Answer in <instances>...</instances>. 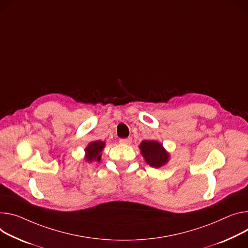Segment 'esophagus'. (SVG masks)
<instances>
[{
    "mask_svg": "<svg viewBox=\"0 0 248 248\" xmlns=\"http://www.w3.org/2000/svg\"><path fill=\"white\" fill-rule=\"evenodd\" d=\"M131 138H127V139H121L120 140V143L121 144H125V145H128L131 143Z\"/></svg>",
    "mask_w": 248,
    "mask_h": 248,
    "instance_id": "esophagus-1",
    "label": "esophagus"
}]
</instances>
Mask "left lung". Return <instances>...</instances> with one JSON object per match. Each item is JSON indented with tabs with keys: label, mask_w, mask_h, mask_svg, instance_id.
I'll return each instance as SVG.
<instances>
[{
	"label": "left lung",
	"mask_w": 248,
	"mask_h": 248,
	"mask_svg": "<svg viewBox=\"0 0 248 248\" xmlns=\"http://www.w3.org/2000/svg\"><path fill=\"white\" fill-rule=\"evenodd\" d=\"M139 147L145 162L153 168L166 165L170 159V153L157 140H143Z\"/></svg>",
	"instance_id": "left-lung-1"
}]
</instances>
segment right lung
Masks as SVG:
<instances>
[{"label":"right lung","mask_w":248,"mask_h":248,"mask_svg":"<svg viewBox=\"0 0 248 248\" xmlns=\"http://www.w3.org/2000/svg\"><path fill=\"white\" fill-rule=\"evenodd\" d=\"M106 146V142L102 140H96L90 142L85 148L84 159L88 163L100 162L102 158V152Z\"/></svg>","instance_id":"obj_1"}]
</instances>
